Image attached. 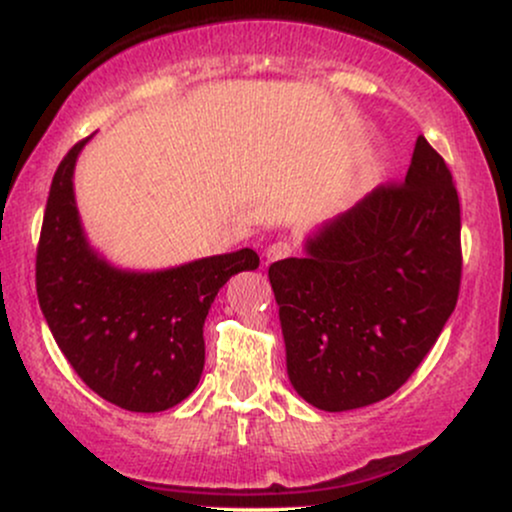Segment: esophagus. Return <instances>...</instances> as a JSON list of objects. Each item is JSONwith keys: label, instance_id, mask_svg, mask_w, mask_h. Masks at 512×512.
<instances>
[{"label": "esophagus", "instance_id": "esophagus-1", "mask_svg": "<svg viewBox=\"0 0 512 512\" xmlns=\"http://www.w3.org/2000/svg\"><path fill=\"white\" fill-rule=\"evenodd\" d=\"M293 252L291 243H286V240H276V243H272L267 248V252H264V257H267V262H276V260H286Z\"/></svg>", "mask_w": 512, "mask_h": 512}]
</instances>
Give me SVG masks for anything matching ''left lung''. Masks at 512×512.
<instances>
[{"label": "left lung", "mask_w": 512, "mask_h": 512, "mask_svg": "<svg viewBox=\"0 0 512 512\" xmlns=\"http://www.w3.org/2000/svg\"><path fill=\"white\" fill-rule=\"evenodd\" d=\"M460 199L416 139L404 182L378 185L269 267L293 390L322 411L390 397L438 342L462 279Z\"/></svg>", "instance_id": "obj_1"}]
</instances>
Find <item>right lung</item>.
I'll list each match as a JSON object with an SVG mask.
<instances>
[{
    "label": "right lung",
    "instance_id": "obj_1",
    "mask_svg": "<svg viewBox=\"0 0 512 512\" xmlns=\"http://www.w3.org/2000/svg\"><path fill=\"white\" fill-rule=\"evenodd\" d=\"M91 139V137H88ZM74 144L55 170L43 216L35 289L69 366L96 395L127 411H166L204 370V320L233 274L260 267L255 250L161 272H125L88 245L74 199Z\"/></svg>",
    "mask_w": 512,
    "mask_h": 512
}]
</instances>
